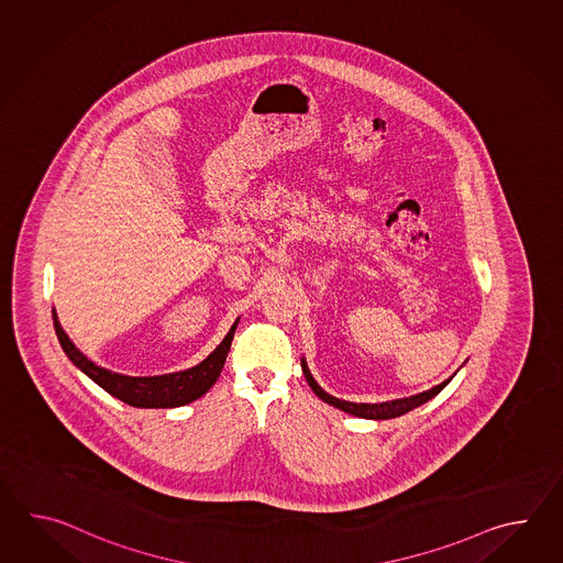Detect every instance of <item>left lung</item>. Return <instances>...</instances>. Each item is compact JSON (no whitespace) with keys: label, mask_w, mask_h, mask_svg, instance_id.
I'll return each instance as SVG.
<instances>
[{"label":"left lung","mask_w":563,"mask_h":563,"mask_svg":"<svg viewBox=\"0 0 563 563\" xmlns=\"http://www.w3.org/2000/svg\"><path fill=\"white\" fill-rule=\"evenodd\" d=\"M301 371H303V376H306V380L310 384L311 390L316 393L318 398H322L323 402L340 408V410H344L347 415H354V417H360V419L372 420L396 419V417L407 415L412 408L420 407V405L429 402L431 398L439 395L444 386L451 383L453 376H455V374H453V376L446 378L444 383L434 386L431 390H424V393H420V395L408 396V398H396V400H388V402H380V405H366V402L356 405V402H347V400H340V398H335V396L328 395L322 386L313 380L310 368H308V364H306V360L303 358H301Z\"/></svg>","instance_id":"1"}]
</instances>
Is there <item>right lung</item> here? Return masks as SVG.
Wrapping results in <instances>:
<instances>
[{
    "mask_svg": "<svg viewBox=\"0 0 563 563\" xmlns=\"http://www.w3.org/2000/svg\"><path fill=\"white\" fill-rule=\"evenodd\" d=\"M52 316H54V328L60 340L62 350L66 352L68 358L73 360L74 366L85 372L86 376L92 378L100 388H104L108 395L136 408L183 407L201 398L216 384L219 374L223 371L231 340L240 322L235 320L228 335L223 338V342L201 364L192 366L189 371L173 372L163 376H124V374L100 368L92 360L86 358L85 354L74 346L68 334L62 330L56 311H52Z\"/></svg>",
    "mask_w": 563,
    "mask_h": 563,
    "instance_id": "1",
    "label": "right lung"
}]
</instances>
